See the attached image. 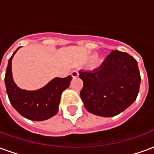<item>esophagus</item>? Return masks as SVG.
Returning a JSON list of instances; mask_svg holds the SVG:
<instances>
[{
    "instance_id": "esophagus-1",
    "label": "esophagus",
    "mask_w": 154,
    "mask_h": 154,
    "mask_svg": "<svg viewBox=\"0 0 154 154\" xmlns=\"http://www.w3.org/2000/svg\"><path fill=\"white\" fill-rule=\"evenodd\" d=\"M71 75H72V77H73V78H76V77H78V75H79V73H78V72L76 70L72 71V72H71Z\"/></svg>"
}]
</instances>
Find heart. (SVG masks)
<instances>
[{
	"label": "heart",
	"instance_id": "b5f03b06",
	"mask_svg": "<svg viewBox=\"0 0 154 154\" xmlns=\"http://www.w3.org/2000/svg\"><path fill=\"white\" fill-rule=\"evenodd\" d=\"M95 58H96V56H95V55L91 56V59H95ZM100 63H101V60H100V59H97V64H100Z\"/></svg>",
	"mask_w": 154,
	"mask_h": 154
}]
</instances>
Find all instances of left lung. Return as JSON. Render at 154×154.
I'll return each instance as SVG.
<instances>
[{
  "instance_id": "obj_1",
  "label": "left lung",
  "mask_w": 154,
  "mask_h": 154,
  "mask_svg": "<svg viewBox=\"0 0 154 154\" xmlns=\"http://www.w3.org/2000/svg\"><path fill=\"white\" fill-rule=\"evenodd\" d=\"M79 73L83 82L81 98L87 111L96 116L119 115L139 94L141 77L138 63L127 53L113 50L99 68Z\"/></svg>"
}]
</instances>
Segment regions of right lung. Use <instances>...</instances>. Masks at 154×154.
Instances as JSON below:
<instances>
[{"label":"right lung","instance_id":"add662e5","mask_svg":"<svg viewBox=\"0 0 154 154\" xmlns=\"http://www.w3.org/2000/svg\"><path fill=\"white\" fill-rule=\"evenodd\" d=\"M18 48L8 61L5 71V83L6 92L12 106L25 118L42 121L54 116L58 111L61 95L69 87L72 77H55L47 85L35 91L21 89L15 83L12 77V58Z\"/></svg>","mask_w":154,"mask_h":154}]
</instances>
